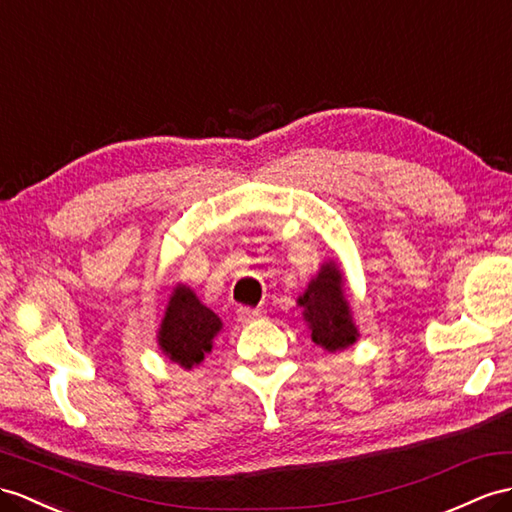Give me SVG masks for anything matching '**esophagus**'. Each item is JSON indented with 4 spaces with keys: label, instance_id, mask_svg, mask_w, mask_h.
I'll return each mask as SVG.
<instances>
[{
    "label": "esophagus",
    "instance_id": "34e87169",
    "mask_svg": "<svg viewBox=\"0 0 512 512\" xmlns=\"http://www.w3.org/2000/svg\"><path fill=\"white\" fill-rule=\"evenodd\" d=\"M236 315H239V321H243V323H247V321H254V319H258L260 315V310L258 308H249V306H241L239 310H236Z\"/></svg>",
    "mask_w": 512,
    "mask_h": 512
}]
</instances>
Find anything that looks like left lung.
I'll return each instance as SVG.
<instances>
[{
    "instance_id": "obj_1",
    "label": "left lung",
    "mask_w": 512,
    "mask_h": 512,
    "mask_svg": "<svg viewBox=\"0 0 512 512\" xmlns=\"http://www.w3.org/2000/svg\"><path fill=\"white\" fill-rule=\"evenodd\" d=\"M297 306L302 308L310 336L323 350H347L360 336L345 297V278L334 260L321 265L317 276L308 282L304 295H299Z\"/></svg>"
}]
</instances>
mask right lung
I'll list each match as a JSON object with an SVG mask.
<instances>
[{
	"label": "right lung",
	"instance_id": "obj_1",
	"mask_svg": "<svg viewBox=\"0 0 512 512\" xmlns=\"http://www.w3.org/2000/svg\"><path fill=\"white\" fill-rule=\"evenodd\" d=\"M219 330L221 319L213 310L199 302L189 286L178 284L158 328V347L171 363L193 369L213 350Z\"/></svg>",
	"mask_w": 512,
	"mask_h": 512
}]
</instances>
